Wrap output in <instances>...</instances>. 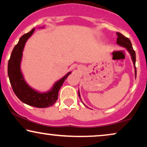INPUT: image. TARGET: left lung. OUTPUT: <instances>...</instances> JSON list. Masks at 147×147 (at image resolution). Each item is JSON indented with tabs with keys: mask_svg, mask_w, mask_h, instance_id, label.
I'll list each match as a JSON object with an SVG mask.
<instances>
[{
	"mask_svg": "<svg viewBox=\"0 0 147 147\" xmlns=\"http://www.w3.org/2000/svg\"><path fill=\"white\" fill-rule=\"evenodd\" d=\"M116 35L118 36L117 41H116V43H117L118 45H121L123 47L126 48V49L128 50V51L129 52L130 55H131L132 60V61H133V64L134 65V69H135V77H136V69L135 66L136 53H135V51H134L133 47H132L131 42H130V39H128V38L124 37V36L121 33H116ZM78 95H79V97H80V92H78ZM80 100H81V98H80Z\"/></svg>",
	"mask_w": 147,
	"mask_h": 147,
	"instance_id": "obj_1",
	"label": "left lung"
}]
</instances>
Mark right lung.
<instances>
[{
    "mask_svg": "<svg viewBox=\"0 0 147 147\" xmlns=\"http://www.w3.org/2000/svg\"><path fill=\"white\" fill-rule=\"evenodd\" d=\"M35 29L33 28L29 33L22 36L14 47L8 63V76L14 93L21 102L34 107L47 108L53 105L57 101L59 90L71 72H68L63 78L54 84L51 90L45 93L35 91L26 83L22 75L20 65L26 41L33 35Z\"/></svg>",
    "mask_w": 147,
    "mask_h": 147,
    "instance_id": "1",
    "label": "right lung"
}]
</instances>
